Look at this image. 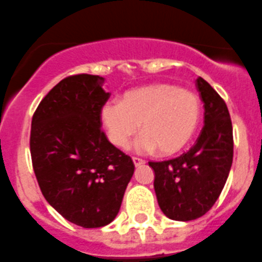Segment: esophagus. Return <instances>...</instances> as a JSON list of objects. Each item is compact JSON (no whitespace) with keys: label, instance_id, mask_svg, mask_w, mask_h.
<instances>
[{"label":"esophagus","instance_id":"obj_1","mask_svg":"<svg viewBox=\"0 0 262 262\" xmlns=\"http://www.w3.org/2000/svg\"><path fill=\"white\" fill-rule=\"evenodd\" d=\"M133 163H134V165H136V167H141V165L145 164V160H143V159H141V158H133Z\"/></svg>","mask_w":262,"mask_h":262}]
</instances>
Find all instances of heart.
Segmentation results:
<instances>
[{
    "label": "heart",
    "mask_w": 262,
    "mask_h": 262,
    "mask_svg": "<svg viewBox=\"0 0 262 262\" xmlns=\"http://www.w3.org/2000/svg\"><path fill=\"white\" fill-rule=\"evenodd\" d=\"M202 115L199 98L172 84H152L129 90L120 102H107L101 120L112 145L125 148L142 128L137 150L156 148L164 156L182 151L196 132Z\"/></svg>",
    "instance_id": "heart-1"
}]
</instances>
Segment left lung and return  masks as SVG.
<instances>
[{"mask_svg": "<svg viewBox=\"0 0 262 262\" xmlns=\"http://www.w3.org/2000/svg\"><path fill=\"white\" fill-rule=\"evenodd\" d=\"M196 88L204 103V126L187 152L165 161H150L154 189L163 213L191 221L216 203L233 164V125L226 103L202 77Z\"/></svg>", "mask_w": 262, "mask_h": 262, "instance_id": "left-lung-1", "label": "left lung"}]
</instances>
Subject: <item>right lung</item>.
Masks as SVG:
<instances>
[{
	"label": "right lung",
	"instance_id": "obj_1",
	"mask_svg": "<svg viewBox=\"0 0 262 262\" xmlns=\"http://www.w3.org/2000/svg\"><path fill=\"white\" fill-rule=\"evenodd\" d=\"M97 75L58 82L32 117V165L41 192L58 213L81 227L114 221L134 173L130 156L102 130L101 110L110 93Z\"/></svg>",
	"mask_w": 262,
	"mask_h": 262
}]
</instances>
